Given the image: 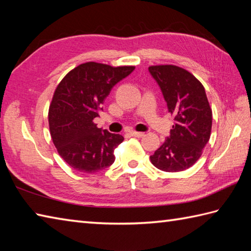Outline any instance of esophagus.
I'll return each instance as SVG.
<instances>
[{"mask_svg":"<svg viewBox=\"0 0 251 251\" xmlns=\"http://www.w3.org/2000/svg\"><path fill=\"white\" fill-rule=\"evenodd\" d=\"M129 135H131L132 137H138V138H140V137H143V136H145V132H139V131H134V130H131V131H129Z\"/></svg>","mask_w":251,"mask_h":251,"instance_id":"1","label":"esophagus"}]
</instances>
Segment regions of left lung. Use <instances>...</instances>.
<instances>
[{
	"label": "left lung",
	"instance_id": "8db88e82",
	"mask_svg": "<svg viewBox=\"0 0 251 251\" xmlns=\"http://www.w3.org/2000/svg\"><path fill=\"white\" fill-rule=\"evenodd\" d=\"M149 71L175 117L169 137L150 159L163 172H182L196 163L210 138L212 112L205 88L193 74L177 66H151Z\"/></svg>",
	"mask_w": 251,
	"mask_h": 251
}]
</instances>
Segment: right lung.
Instances as JSON below:
<instances>
[{"label":"right lung","instance_id":"1","mask_svg":"<svg viewBox=\"0 0 251 251\" xmlns=\"http://www.w3.org/2000/svg\"><path fill=\"white\" fill-rule=\"evenodd\" d=\"M135 67L86 62L74 68L58 84L49 110L52 142L68 165L85 174L111 166L114 149L124 137L98 128L94 123L115 84Z\"/></svg>","mask_w":251,"mask_h":251}]
</instances>
